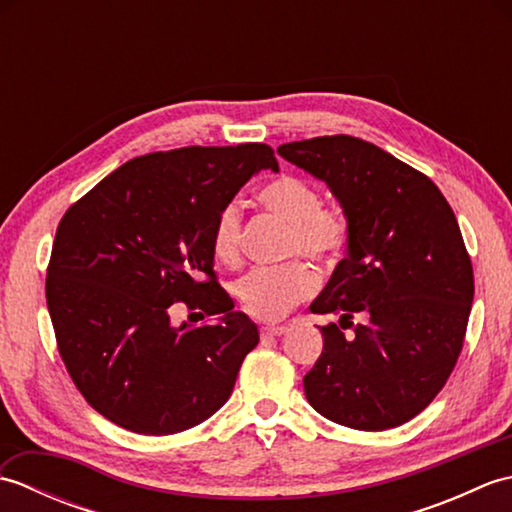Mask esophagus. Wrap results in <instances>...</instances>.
I'll use <instances>...</instances> for the list:
<instances>
[{
  "mask_svg": "<svg viewBox=\"0 0 512 512\" xmlns=\"http://www.w3.org/2000/svg\"><path fill=\"white\" fill-rule=\"evenodd\" d=\"M286 332H288V325H264L262 339H268V336H281Z\"/></svg>",
  "mask_w": 512,
  "mask_h": 512,
  "instance_id": "1",
  "label": "esophagus"
}]
</instances>
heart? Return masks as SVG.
Returning <instances> with one entry per match:
<instances>
[{"label": "heart", "instance_id": "1", "mask_svg": "<svg viewBox=\"0 0 512 512\" xmlns=\"http://www.w3.org/2000/svg\"><path fill=\"white\" fill-rule=\"evenodd\" d=\"M259 200L268 211L292 226L288 255H306L312 262L330 266L341 257L350 237L347 215L336 206H323L321 191L306 178L284 173L264 184ZM242 242V209L226 202L211 224V250L224 264H235ZM319 277L306 262L279 268H257L237 281L235 295L250 317L277 321L301 301L317 292Z\"/></svg>", "mask_w": 512, "mask_h": 512}]
</instances>
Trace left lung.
I'll return each instance as SVG.
<instances>
[{"label": "left lung", "mask_w": 512, "mask_h": 512, "mask_svg": "<svg viewBox=\"0 0 512 512\" xmlns=\"http://www.w3.org/2000/svg\"><path fill=\"white\" fill-rule=\"evenodd\" d=\"M277 154L328 184L350 222L347 257L310 306L339 323L321 328L306 398L343 427H398L438 396L464 345L475 284L455 213L424 173L361 138Z\"/></svg>", "instance_id": "8db88e82"}]
</instances>
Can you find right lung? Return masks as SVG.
<instances>
[{
  "label": "right lung",
  "instance_id": "obj_1",
  "mask_svg": "<svg viewBox=\"0 0 512 512\" xmlns=\"http://www.w3.org/2000/svg\"><path fill=\"white\" fill-rule=\"evenodd\" d=\"M262 169L279 171L264 143L156 151L61 217L46 277L54 336L76 389L118 427L171 436L231 396L259 332L217 284L211 224ZM173 302L212 319L173 326Z\"/></svg>",
  "mask_w": 512,
  "mask_h": 512
}]
</instances>
